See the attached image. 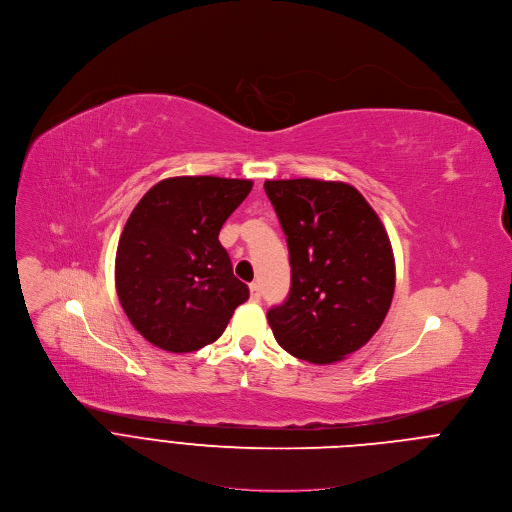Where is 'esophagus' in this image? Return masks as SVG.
<instances>
[{"label":"esophagus","instance_id":"obj_1","mask_svg":"<svg viewBox=\"0 0 512 512\" xmlns=\"http://www.w3.org/2000/svg\"><path fill=\"white\" fill-rule=\"evenodd\" d=\"M249 297L253 303H259L261 301V287L257 283H251L249 285Z\"/></svg>","mask_w":512,"mask_h":512}]
</instances>
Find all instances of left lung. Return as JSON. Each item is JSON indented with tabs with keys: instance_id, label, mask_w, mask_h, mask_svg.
<instances>
[{
	"instance_id": "left-lung-1",
	"label": "left lung",
	"mask_w": 512,
	"mask_h": 512,
	"mask_svg": "<svg viewBox=\"0 0 512 512\" xmlns=\"http://www.w3.org/2000/svg\"><path fill=\"white\" fill-rule=\"evenodd\" d=\"M287 237L291 291L267 321L297 359L325 365L361 349L383 325L395 293L389 235L349 183L265 181Z\"/></svg>"
}]
</instances>
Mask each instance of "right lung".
<instances>
[{
	"label": "right lung",
	"instance_id": "right-lung-1",
	"mask_svg": "<svg viewBox=\"0 0 512 512\" xmlns=\"http://www.w3.org/2000/svg\"><path fill=\"white\" fill-rule=\"evenodd\" d=\"M253 183L169 177L131 211L115 255V289L131 325L155 347L191 353L217 341L249 289L219 243Z\"/></svg>",
	"mask_w": 512,
	"mask_h": 512
}]
</instances>
